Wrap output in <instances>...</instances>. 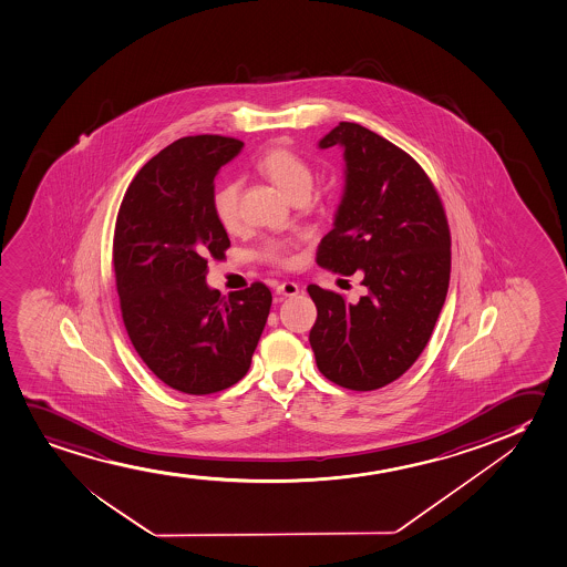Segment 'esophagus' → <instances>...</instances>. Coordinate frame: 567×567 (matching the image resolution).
I'll return each instance as SVG.
<instances>
[{
  "mask_svg": "<svg viewBox=\"0 0 567 567\" xmlns=\"http://www.w3.org/2000/svg\"><path fill=\"white\" fill-rule=\"evenodd\" d=\"M275 292L279 296H296L298 292H300V287L296 285V282H280V285H277V288H275Z\"/></svg>",
  "mask_w": 567,
  "mask_h": 567,
  "instance_id": "34e87169",
  "label": "esophagus"
}]
</instances>
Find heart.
Listing matches in <instances>:
<instances>
[{"instance_id": "heart-1", "label": "heart", "mask_w": 567, "mask_h": 567, "mask_svg": "<svg viewBox=\"0 0 567 567\" xmlns=\"http://www.w3.org/2000/svg\"><path fill=\"white\" fill-rule=\"evenodd\" d=\"M256 169L264 175L269 183L275 184L290 202L308 198L313 186V169L302 155L296 154L288 147H272L267 150L258 163ZM214 212L217 221L228 233H235L240 227V184L230 181L215 190ZM292 244L287 240H269L261 248V258L272 265L287 267L292 264Z\"/></svg>"}]
</instances>
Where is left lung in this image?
Wrapping results in <instances>:
<instances>
[{
	"mask_svg": "<svg viewBox=\"0 0 567 567\" xmlns=\"http://www.w3.org/2000/svg\"><path fill=\"white\" fill-rule=\"evenodd\" d=\"M344 150L346 184L317 264L360 272L365 296L309 285L317 368L350 390H375L412 368L433 334L450 282V228L420 163L358 123H339L319 147Z\"/></svg>",
	"mask_w": 567,
	"mask_h": 567,
	"instance_id": "1",
	"label": "left lung"
}]
</instances>
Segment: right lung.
I'll use <instances>...</instances> for the list:
<instances>
[{
    "label": "right lung",
    "mask_w": 567,
    "mask_h": 567,
    "mask_svg": "<svg viewBox=\"0 0 567 567\" xmlns=\"http://www.w3.org/2000/svg\"><path fill=\"white\" fill-rule=\"evenodd\" d=\"M217 134L186 136L138 171L118 207L113 267L128 339L147 369L184 394L238 383L271 309L254 282L225 298L207 287V259L225 258L215 175L243 150Z\"/></svg>",
    "instance_id": "add662e5"
}]
</instances>
